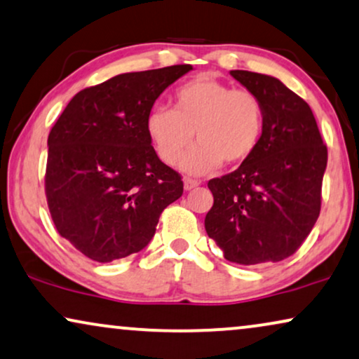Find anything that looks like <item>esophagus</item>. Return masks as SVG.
I'll use <instances>...</instances> for the list:
<instances>
[{
  "label": "esophagus",
  "instance_id": "1",
  "mask_svg": "<svg viewBox=\"0 0 359 359\" xmlns=\"http://www.w3.org/2000/svg\"><path fill=\"white\" fill-rule=\"evenodd\" d=\"M198 185H200L198 180H195V179H184V189L185 190H194L195 187H198Z\"/></svg>",
  "mask_w": 359,
  "mask_h": 359
}]
</instances>
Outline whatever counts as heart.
Masks as SVG:
<instances>
[{"label": "heart", "instance_id": "obj_1", "mask_svg": "<svg viewBox=\"0 0 359 359\" xmlns=\"http://www.w3.org/2000/svg\"><path fill=\"white\" fill-rule=\"evenodd\" d=\"M264 131L259 98L248 90H233L212 76H198L172 95V109L157 107L146 116V133L156 154L194 175L222 165L241 164L255 154Z\"/></svg>", "mask_w": 359, "mask_h": 359}]
</instances>
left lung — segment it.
<instances>
[{"label":"left lung","instance_id":"1","mask_svg":"<svg viewBox=\"0 0 359 359\" xmlns=\"http://www.w3.org/2000/svg\"><path fill=\"white\" fill-rule=\"evenodd\" d=\"M264 111L259 146L235 172L212 179L207 235L224 259L243 266L292 256L312 231L322 205L327 146L312 109L279 79L229 72Z\"/></svg>","mask_w":359,"mask_h":359}]
</instances>
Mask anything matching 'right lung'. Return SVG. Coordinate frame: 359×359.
I'll return each instance as SVG.
<instances>
[{"label": "right lung", "instance_id": "1", "mask_svg": "<svg viewBox=\"0 0 359 359\" xmlns=\"http://www.w3.org/2000/svg\"><path fill=\"white\" fill-rule=\"evenodd\" d=\"M192 65L130 72L85 88L49 133L46 195L60 236L98 262L149 245L184 182L157 157L146 116Z\"/></svg>", "mask_w": 359, "mask_h": 359}]
</instances>
